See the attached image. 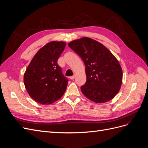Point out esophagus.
<instances>
[{"instance_id": "34e87169", "label": "esophagus", "mask_w": 148, "mask_h": 148, "mask_svg": "<svg viewBox=\"0 0 148 148\" xmlns=\"http://www.w3.org/2000/svg\"><path fill=\"white\" fill-rule=\"evenodd\" d=\"M75 77H76V75H73L72 77H70V78L71 79H74L75 78Z\"/></svg>"}]
</instances>
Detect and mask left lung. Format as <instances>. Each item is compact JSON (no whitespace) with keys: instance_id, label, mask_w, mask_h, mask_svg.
I'll return each mask as SVG.
<instances>
[{"instance_id":"8db88e82","label":"left lung","mask_w":148,"mask_h":148,"mask_svg":"<svg viewBox=\"0 0 148 148\" xmlns=\"http://www.w3.org/2000/svg\"><path fill=\"white\" fill-rule=\"evenodd\" d=\"M69 46L85 65L86 82L81 87L83 95L96 103L112 99L120 90L123 77L115 57L103 44L87 37L71 41Z\"/></svg>"}]
</instances>
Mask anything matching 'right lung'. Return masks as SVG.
I'll return each mask as SVG.
<instances>
[{
    "instance_id": "1",
    "label": "right lung",
    "mask_w": 148,
    "mask_h": 148,
    "mask_svg": "<svg viewBox=\"0 0 148 148\" xmlns=\"http://www.w3.org/2000/svg\"><path fill=\"white\" fill-rule=\"evenodd\" d=\"M66 42L51 41L36 53L24 74V84L30 97L43 105L51 104L64 95L68 81L57 64Z\"/></svg>"
}]
</instances>
